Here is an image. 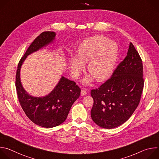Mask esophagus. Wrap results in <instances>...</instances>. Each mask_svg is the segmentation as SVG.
Wrapping results in <instances>:
<instances>
[{"instance_id": "obj_1", "label": "esophagus", "mask_w": 159, "mask_h": 159, "mask_svg": "<svg viewBox=\"0 0 159 159\" xmlns=\"http://www.w3.org/2000/svg\"><path fill=\"white\" fill-rule=\"evenodd\" d=\"M80 94H81V96H85V95L87 94L86 90H84V89H82V90H81V93H80Z\"/></svg>"}]
</instances>
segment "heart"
<instances>
[{"mask_svg":"<svg viewBox=\"0 0 159 159\" xmlns=\"http://www.w3.org/2000/svg\"><path fill=\"white\" fill-rule=\"evenodd\" d=\"M118 47L113 41L102 35H95L84 40L78 48V56L73 55L70 60L72 74L77 78L88 63L90 75L83 79L85 84L94 77L98 82L106 80L112 74L118 57Z\"/></svg>","mask_w":159,"mask_h":159,"instance_id":"heart-1","label":"heart"}]
</instances>
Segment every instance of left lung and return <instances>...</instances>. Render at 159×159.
Instances as JSON below:
<instances>
[{
  "label": "left lung",
  "instance_id": "left-lung-1",
  "mask_svg": "<svg viewBox=\"0 0 159 159\" xmlns=\"http://www.w3.org/2000/svg\"><path fill=\"white\" fill-rule=\"evenodd\" d=\"M143 85L142 60L130 43L126 57L111 78L90 92L94 99L90 112L94 122L106 129L123 124L139 106Z\"/></svg>",
  "mask_w": 159,
  "mask_h": 159
}]
</instances>
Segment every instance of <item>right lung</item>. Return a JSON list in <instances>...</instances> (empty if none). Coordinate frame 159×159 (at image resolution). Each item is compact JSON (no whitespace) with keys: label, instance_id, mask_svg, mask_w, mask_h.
<instances>
[{"label":"right lung","instance_id":"1","mask_svg":"<svg viewBox=\"0 0 159 159\" xmlns=\"http://www.w3.org/2000/svg\"><path fill=\"white\" fill-rule=\"evenodd\" d=\"M56 33L44 31L30 44L20 60L16 75V87L20 104L28 118L36 125L50 128L60 125L67 118L74 102L79 98L80 89L76 83L61 77L54 89L43 97H33L27 93L20 79L21 66L26 57L55 39Z\"/></svg>","mask_w":159,"mask_h":159}]
</instances>
